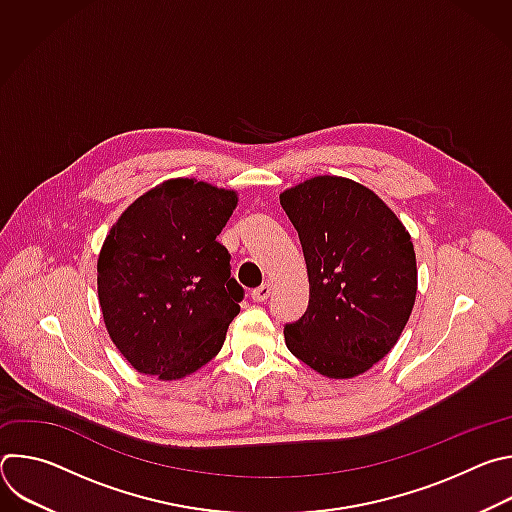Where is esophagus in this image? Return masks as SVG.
Masks as SVG:
<instances>
[{"label":"esophagus","instance_id":"esophagus-1","mask_svg":"<svg viewBox=\"0 0 512 512\" xmlns=\"http://www.w3.org/2000/svg\"><path fill=\"white\" fill-rule=\"evenodd\" d=\"M269 296H271V283H269V281H265L263 285H259L257 289L251 291V298H253L255 302H265Z\"/></svg>","mask_w":512,"mask_h":512}]
</instances>
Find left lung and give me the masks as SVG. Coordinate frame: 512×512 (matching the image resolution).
<instances>
[{
	"instance_id": "left-lung-1",
	"label": "left lung",
	"mask_w": 512,
	"mask_h": 512,
	"mask_svg": "<svg viewBox=\"0 0 512 512\" xmlns=\"http://www.w3.org/2000/svg\"><path fill=\"white\" fill-rule=\"evenodd\" d=\"M296 227L310 302L285 324L289 352L330 379L367 373L397 344L417 296L411 235L367 186L314 176L279 194Z\"/></svg>"
}]
</instances>
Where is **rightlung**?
I'll return each mask as SVG.
<instances>
[{
	"instance_id": "right-lung-1",
	"label": "right lung",
	"mask_w": 512,
	"mask_h": 512,
	"mask_svg": "<svg viewBox=\"0 0 512 512\" xmlns=\"http://www.w3.org/2000/svg\"><path fill=\"white\" fill-rule=\"evenodd\" d=\"M239 196L172 178L135 198L97 261L105 328L131 367L160 381L196 373L223 348L243 287L216 241Z\"/></svg>"
}]
</instances>
